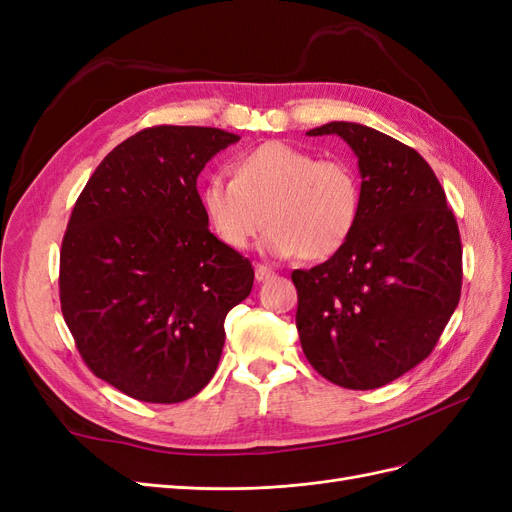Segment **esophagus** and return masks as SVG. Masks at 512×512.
Wrapping results in <instances>:
<instances>
[{
	"mask_svg": "<svg viewBox=\"0 0 512 512\" xmlns=\"http://www.w3.org/2000/svg\"><path fill=\"white\" fill-rule=\"evenodd\" d=\"M274 276V270L272 268H268V266H255V279L257 281H268V279H272Z\"/></svg>",
	"mask_w": 512,
	"mask_h": 512,
	"instance_id": "obj_1",
	"label": "esophagus"
}]
</instances>
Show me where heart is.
<instances>
[{
  "mask_svg": "<svg viewBox=\"0 0 512 512\" xmlns=\"http://www.w3.org/2000/svg\"><path fill=\"white\" fill-rule=\"evenodd\" d=\"M201 206L229 248L244 251L268 223L266 253L321 261L337 255L356 231L362 186L343 158L266 141L236 160L233 178L208 175Z\"/></svg>",
  "mask_w": 512,
  "mask_h": 512,
  "instance_id": "b5f03b06",
  "label": "heart"
}]
</instances>
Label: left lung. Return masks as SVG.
<instances>
[{"instance_id":"obj_1","label":"left lung","mask_w":512,"mask_h":512,"mask_svg":"<svg viewBox=\"0 0 512 512\" xmlns=\"http://www.w3.org/2000/svg\"><path fill=\"white\" fill-rule=\"evenodd\" d=\"M358 156L362 208L352 238L324 264L294 270L302 352L349 390L390 384L425 360L461 296V236L433 169L375 128L330 122Z\"/></svg>"}]
</instances>
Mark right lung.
I'll return each mask as SVG.
<instances>
[{
    "instance_id": "right-lung-1",
    "label": "right lung",
    "mask_w": 512,
    "mask_h": 512,
    "mask_svg": "<svg viewBox=\"0 0 512 512\" xmlns=\"http://www.w3.org/2000/svg\"><path fill=\"white\" fill-rule=\"evenodd\" d=\"M240 137L152 126L87 180L62 240L60 302L90 371L128 397L180 403L212 379L251 261L208 229L197 178Z\"/></svg>"
}]
</instances>
